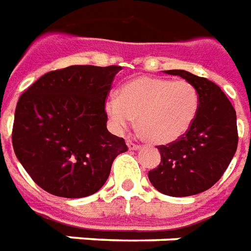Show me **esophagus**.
Returning <instances> with one entry per match:
<instances>
[{"instance_id":"esophagus-1","label":"esophagus","mask_w":251,"mask_h":251,"mask_svg":"<svg viewBox=\"0 0 251 251\" xmlns=\"http://www.w3.org/2000/svg\"><path fill=\"white\" fill-rule=\"evenodd\" d=\"M126 145H127V148H129L130 151H137V149H140V145H137V144H134V142L130 141V140L126 141Z\"/></svg>"}]
</instances>
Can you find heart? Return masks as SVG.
Returning <instances> with one entry per match:
<instances>
[{
  "instance_id": "b5f03b06",
  "label": "heart",
  "mask_w": 251,
  "mask_h": 251,
  "mask_svg": "<svg viewBox=\"0 0 251 251\" xmlns=\"http://www.w3.org/2000/svg\"><path fill=\"white\" fill-rule=\"evenodd\" d=\"M200 106L199 93L187 80L136 76L110 97L104 113L115 131H124L137 118V129L147 141L167 145L177 141L194 124Z\"/></svg>"
}]
</instances>
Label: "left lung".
<instances>
[{
	"label": "left lung",
	"mask_w": 251,
	"mask_h": 251,
	"mask_svg": "<svg viewBox=\"0 0 251 251\" xmlns=\"http://www.w3.org/2000/svg\"><path fill=\"white\" fill-rule=\"evenodd\" d=\"M194 84L200 106L194 124L177 141L158 147L161 163L148 176L154 188L169 196L204 192L231 163L238 147L237 114L219 86L184 70H169Z\"/></svg>",
	"instance_id": "obj_1"
}]
</instances>
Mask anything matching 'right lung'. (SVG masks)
I'll return each instance as SVG.
<instances>
[{
  "label": "right lung",
  "instance_id": "add662e5",
  "mask_svg": "<svg viewBox=\"0 0 251 251\" xmlns=\"http://www.w3.org/2000/svg\"><path fill=\"white\" fill-rule=\"evenodd\" d=\"M120 66H70L37 79L17 102L12 142L36 184L62 198L102 188L127 151L107 127L104 100Z\"/></svg>",
  "mask_w": 251,
  "mask_h": 251
}]
</instances>
